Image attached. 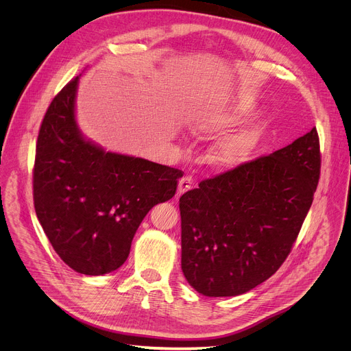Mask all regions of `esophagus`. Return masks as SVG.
<instances>
[{
	"label": "esophagus",
	"mask_w": 351,
	"mask_h": 351,
	"mask_svg": "<svg viewBox=\"0 0 351 351\" xmlns=\"http://www.w3.org/2000/svg\"><path fill=\"white\" fill-rule=\"evenodd\" d=\"M193 186V179L190 176H184L179 180L178 183V195H182L183 193H186L187 190H190Z\"/></svg>",
	"instance_id": "1"
}]
</instances>
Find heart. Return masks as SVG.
Masks as SVG:
<instances>
[{"instance_id": "b5f03b06", "label": "heart", "mask_w": 351, "mask_h": 351, "mask_svg": "<svg viewBox=\"0 0 351 351\" xmlns=\"http://www.w3.org/2000/svg\"><path fill=\"white\" fill-rule=\"evenodd\" d=\"M257 110L258 103L253 97L240 94L230 99L208 101L198 106L190 114V125L197 133H221L244 122ZM264 129L265 122L260 121L219 138L211 152L214 162L217 165L233 167L247 161L258 145Z\"/></svg>"}]
</instances>
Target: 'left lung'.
I'll use <instances>...</instances> for the list:
<instances>
[{
  "label": "left lung",
  "instance_id": "8db88e82",
  "mask_svg": "<svg viewBox=\"0 0 351 351\" xmlns=\"http://www.w3.org/2000/svg\"><path fill=\"white\" fill-rule=\"evenodd\" d=\"M317 129L278 152L203 180L179 199L182 271L208 297L239 295L271 278L313 204Z\"/></svg>",
  "mask_w": 351,
  "mask_h": 351
}]
</instances>
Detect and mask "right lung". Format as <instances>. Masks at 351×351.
Segmentation results:
<instances>
[{
  "instance_id": "add662e5",
  "label": "right lung",
  "mask_w": 351,
  "mask_h": 351,
  "mask_svg": "<svg viewBox=\"0 0 351 351\" xmlns=\"http://www.w3.org/2000/svg\"><path fill=\"white\" fill-rule=\"evenodd\" d=\"M79 76L49 104L40 126L33 171L36 215L60 258L98 276L118 269L154 206L171 199L183 172L106 152L79 130Z\"/></svg>"
}]
</instances>
